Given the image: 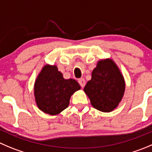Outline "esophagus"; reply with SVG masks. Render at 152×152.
I'll use <instances>...</instances> for the list:
<instances>
[{
	"label": "esophagus",
	"instance_id": "esophagus-1",
	"mask_svg": "<svg viewBox=\"0 0 152 152\" xmlns=\"http://www.w3.org/2000/svg\"><path fill=\"white\" fill-rule=\"evenodd\" d=\"M78 83L80 85V86H81L82 88H83L85 86V84H86V81H85V80L83 78H80L78 80Z\"/></svg>",
	"mask_w": 152,
	"mask_h": 152
}]
</instances>
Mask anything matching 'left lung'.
Masks as SVG:
<instances>
[{"instance_id":"obj_1","label":"left lung","mask_w":152,"mask_h":152,"mask_svg":"<svg viewBox=\"0 0 152 152\" xmlns=\"http://www.w3.org/2000/svg\"><path fill=\"white\" fill-rule=\"evenodd\" d=\"M83 90L94 108L109 113L118 107L123 98L125 79L112 59L101 60L92 71V78Z\"/></svg>"}]
</instances>
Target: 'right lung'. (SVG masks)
Listing matches in <instances>:
<instances>
[{"instance_id":"right-lung-1","label":"right lung","mask_w":152,"mask_h":152,"mask_svg":"<svg viewBox=\"0 0 152 152\" xmlns=\"http://www.w3.org/2000/svg\"><path fill=\"white\" fill-rule=\"evenodd\" d=\"M79 89V83L74 79L63 78L57 66L45 65L34 83L36 103L42 112L57 115L69 107L71 96Z\"/></svg>"}]
</instances>
